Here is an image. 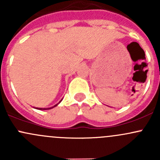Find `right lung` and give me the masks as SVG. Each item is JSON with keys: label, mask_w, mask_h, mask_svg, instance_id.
<instances>
[{"label": "right lung", "mask_w": 160, "mask_h": 160, "mask_svg": "<svg viewBox=\"0 0 160 160\" xmlns=\"http://www.w3.org/2000/svg\"><path fill=\"white\" fill-rule=\"evenodd\" d=\"M62 100H61V101H59V102L58 103V104H56V105H54V106H53V107H51V108H35V107H33V108H35V109H38V110H49V109H52V108H54V107H56V106H57L58 104H59V103H60L61 101H62Z\"/></svg>", "instance_id": "1"}]
</instances>
